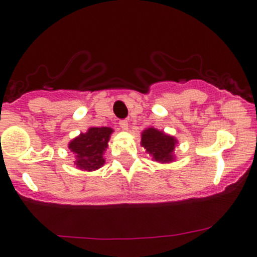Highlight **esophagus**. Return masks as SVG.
<instances>
[{
	"label": "esophagus",
	"mask_w": 257,
	"mask_h": 257,
	"mask_svg": "<svg viewBox=\"0 0 257 257\" xmlns=\"http://www.w3.org/2000/svg\"><path fill=\"white\" fill-rule=\"evenodd\" d=\"M119 125H120V128L123 129V131H128V120H120L119 121Z\"/></svg>",
	"instance_id": "esophagus-1"
}]
</instances>
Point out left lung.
Instances as JSON below:
<instances>
[{
  "instance_id": "1",
  "label": "left lung",
  "mask_w": 257,
  "mask_h": 257,
  "mask_svg": "<svg viewBox=\"0 0 257 257\" xmlns=\"http://www.w3.org/2000/svg\"><path fill=\"white\" fill-rule=\"evenodd\" d=\"M178 143L174 137L156 128H148L142 133V147L159 163H171L174 159V147Z\"/></svg>"
}]
</instances>
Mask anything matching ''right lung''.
I'll return each instance as SVG.
<instances>
[{
  "label": "right lung",
  "mask_w": 257,
  "mask_h": 257,
  "mask_svg": "<svg viewBox=\"0 0 257 257\" xmlns=\"http://www.w3.org/2000/svg\"><path fill=\"white\" fill-rule=\"evenodd\" d=\"M113 129L109 126H91L86 133L74 138L69 143V149L75 154V164L83 171H95L105 163L104 152L108 148V142Z\"/></svg>",
  "instance_id": "1"
}]
</instances>
